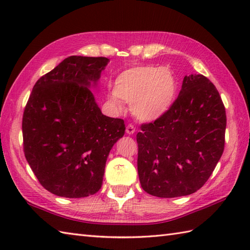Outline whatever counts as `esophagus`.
Instances as JSON below:
<instances>
[{
  "instance_id": "esophagus-1",
  "label": "esophagus",
  "mask_w": 250,
  "mask_h": 250,
  "mask_svg": "<svg viewBox=\"0 0 250 250\" xmlns=\"http://www.w3.org/2000/svg\"><path fill=\"white\" fill-rule=\"evenodd\" d=\"M125 132L128 134H130V135H132V134H134V132H135V126L132 125V124H129L128 125H126V129H125Z\"/></svg>"
}]
</instances>
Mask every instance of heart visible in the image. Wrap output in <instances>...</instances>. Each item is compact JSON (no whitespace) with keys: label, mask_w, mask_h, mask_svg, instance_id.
<instances>
[{"label":"heart","mask_w":250,"mask_h":250,"mask_svg":"<svg viewBox=\"0 0 250 250\" xmlns=\"http://www.w3.org/2000/svg\"><path fill=\"white\" fill-rule=\"evenodd\" d=\"M177 94V82L167 67L137 65L122 71L115 81L108 100L121 109L122 101L132 103L131 110L137 119L151 121L171 108Z\"/></svg>","instance_id":"heart-1"}]
</instances>
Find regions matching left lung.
I'll return each instance as SVG.
<instances>
[{"instance_id": "8db88e82", "label": "left lung", "mask_w": 250, "mask_h": 250, "mask_svg": "<svg viewBox=\"0 0 250 250\" xmlns=\"http://www.w3.org/2000/svg\"><path fill=\"white\" fill-rule=\"evenodd\" d=\"M226 108L208 78L185 76L166 114L143 124L136 135L142 188L158 198L194 193L209 178L225 149Z\"/></svg>"}]
</instances>
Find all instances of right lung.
I'll list each match as a JSON object with an SVG mask.
<instances>
[{"instance_id":"obj_1","label":"right lung","mask_w":250,"mask_h":250,"mask_svg":"<svg viewBox=\"0 0 250 250\" xmlns=\"http://www.w3.org/2000/svg\"><path fill=\"white\" fill-rule=\"evenodd\" d=\"M108 62L66 58L36 82L25 105V159L40 184L58 196L97 193L111 147L125 134V121L103 115L89 89Z\"/></svg>"}]
</instances>
